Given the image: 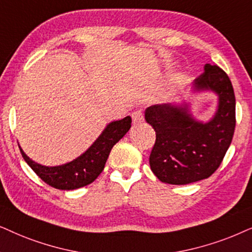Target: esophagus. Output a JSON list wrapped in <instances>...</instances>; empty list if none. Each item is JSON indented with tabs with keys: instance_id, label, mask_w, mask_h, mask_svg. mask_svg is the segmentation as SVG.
Segmentation results:
<instances>
[{
	"instance_id": "1",
	"label": "esophagus",
	"mask_w": 252,
	"mask_h": 252,
	"mask_svg": "<svg viewBox=\"0 0 252 252\" xmlns=\"http://www.w3.org/2000/svg\"><path fill=\"white\" fill-rule=\"evenodd\" d=\"M131 117H132L133 124H139L144 121V115H143L142 110H136V112H133L131 114Z\"/></svg>"
}]
</instances>
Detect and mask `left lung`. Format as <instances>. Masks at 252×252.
Returning <instances> with one entry per match:
<instances>
[{
    "label": "left lung",
    "instance_id": "left-lung-1",
    "mask_svg": "<svg viewBox=\"0 0 252 252\" xmlns=\"http://www.w3.org/2000/svg\"><path fill=\"white\" fill-rule=\"evenodd\" d=\"M194 92L212 91L218 108L209 122L197 121L186 102L146 108L145 120L156 131L150 166L161 182L189 184L207 179L219 168L235 130V94L227 73L205 64L194 79Z\"/></svg>",
    "mask_w": 252,
    "mask_h": 252
}]
</instances>
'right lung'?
Listing matches in <instances>:
<instances>
[{
    "instance_id": "add662e5",
    "label": "right lung",
    "mask_w": 252,
    "mask_h": 252,
    "mask_svg": "<svg viewBox=\"0 0 252 252\" xmlns=\"http://www.w3.org/2000/svg\"><path fill=\"white\" fill-rule=\"evenodd\" d=\"M130 128V116L110 122L85 153L61 166H42L30 159L21 146L19 150L28 165L43 182L55 189L75 190L92 183L100 175L105 168L113 146L129 131Z\"/></svg>"
}]
</instances>
